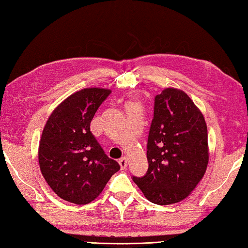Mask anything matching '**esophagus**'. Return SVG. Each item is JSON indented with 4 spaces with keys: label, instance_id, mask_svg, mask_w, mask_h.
Returning a JSON list of instances; mask_svg holds the SVG:
<instances>
[{
    "label": "esophagus",
    "instance_id": "34e87169",
    "mask_svg": "<svg viewBox=\"0 0 248 248\" xmlns=\"http://www.w3.org/2000/svg\"><path fill=\"white\" fill-rule=\"evenodd\" d=\"M119 165H120L121 170H124V168L127 167V165H128V159H127V156H123V157H121V159L119 160Z\"/></svg>",
    "mask_w": 248,
    "mask_h": 248
}]
</instances>
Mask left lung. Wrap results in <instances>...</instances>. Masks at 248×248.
<instances>
[{
	"label": "left lung",
	"instance_id": "left-lung-1",
	"mask_svg": "<svg viewBox=\"0 0 248 248\" xmlns=\"http://www.w3.org/2000/svg\"><path fill=\"white\" fill-rule=\"evenodd\" d=\"M147 160L146 175L133 177V181L155 204L186 199L204 176L209 163L207 124L181 89L168 87L155 96Z\"/></svg>",
	"mask_w": 248,
	"mask_h": 248
}]
</instances>
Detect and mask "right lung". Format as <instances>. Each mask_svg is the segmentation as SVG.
I'll list each match as a JSON object with an SVG mask.
<instances>
[{
	"label": "right lung",
	"instance_id": "right-lung-1",
	"mask_svg": "<svg viewBox=\"0 0 248 248\" xmlns=\"http://www.w3.org/2000/svg\"><path fill=\"white\" fill-rule=\"evenodd\" d=\"M110 93L99 87L81 89L57 105L45 124L39 167L49 186L66 202H92L120 170L91 132L94 113Z\"/></svg>",
	"mask_w": 248,
	"mask_h": 248
}]
</instances>
